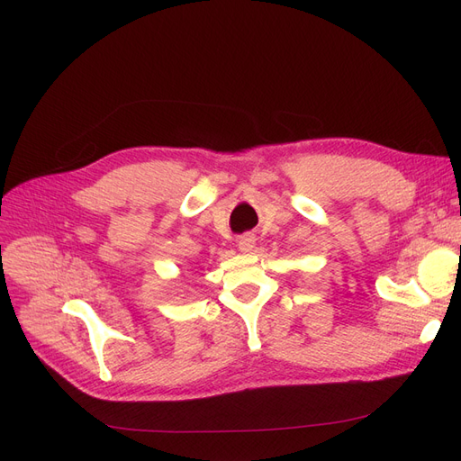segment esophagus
<instances>
[{"instance_id":"esophagus-1","label":"esophagus","mask_w":461,"mask_h":461,"mask_svg":"<svg viewBox=\"0 0 461 461\" xmlns=\"http://www.w3.org/2000/svg\"><path fill=\"white\" fill-rule=\"evenodd\" d=\"M254 243H256V237L252 233H245L239 237V250L240 252H250L254 249Z\"/></svg>"}]
</instances>
